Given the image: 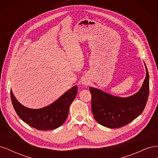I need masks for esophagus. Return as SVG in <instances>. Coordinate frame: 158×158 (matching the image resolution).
Returning a JSON list of instances; mask_svg holds the SVG:
<instances>
[{"instance_id":"esophagus-1","label":"esophagus","mask_w":158,"mask_h":158,"mask_svg":"<svg viewBox=\"0 0 158 158\" xmlns=\"http://www.w3.org/2000/svg\"><path fill=\"white\" fill-rule=\"evenodd\" d=\"M82 84L83 85H87L89 84V82H88V81H87L86 80H83L82 81Z\"/></svg>"}]
</instances>
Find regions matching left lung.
<instances>
[{
    "instance_id": "left-lung-1",
    "label": "left lung",
    "mask_w": 158,
    "mask_h": 158,
    "mask_svg": "<svg viewBox=\"0 0 158 158\" xmlns=\"http://www.w3.org/2000/svg\"><path fill=\"white\" fill-rule=\"evenodd\" d=\"M140 89L132 96H113L103 91L89 88L92 94V111L95 120L104 127L114 128L127 125L144 111L149 95V74Z\"/></svg>"
}]
</instances>
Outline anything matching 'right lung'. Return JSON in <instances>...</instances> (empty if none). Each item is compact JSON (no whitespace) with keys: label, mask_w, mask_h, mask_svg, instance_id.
Returning <instances> with one entry per match:
<instances>
[{"label":"right lung","mask_w":158,"mask_h":158,"mask_svg":"<svg viewBox=\"0 0 158 158\" xmlns=\"http://www.w3.org/2000/svg\"><path fill=\"white\" fill-rule=\"evenodd\" d=\"M78 86L69 89L49 106L33 109L19 103L10 89L12 103L18 117L28 125L40 131H49L59 127L67 118L69 107L78 93Z\"/></svg>","instance_id":"add662e5"}]
</instances>
